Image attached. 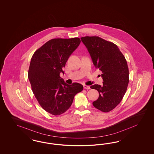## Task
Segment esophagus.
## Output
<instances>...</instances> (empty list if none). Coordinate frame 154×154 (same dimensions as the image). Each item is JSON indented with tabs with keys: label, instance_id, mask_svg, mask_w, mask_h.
<instances>
[{
	"label": "esophagus",
	"instance_id": "1",
	"mask_svg": "<svg viewBox=\"0 0 154 154\" xmlns=\"http://www.w3.org/2000/svg\"><path fill=\"white\" fill-rule=\"evenodd\" d=\"M84 88L85 89H90V87L89 86H88V85H84Z\"/></svg>",
	"mask_w": 154,
	"mask_h": 154
}]
</instances>
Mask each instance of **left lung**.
Segmentation results:
<instances>
[{"instance_id":"8db88e82","label":"left lung","mask_w":154,"mask_h":154,"mask_svg":"<svg viewBox=\"0 0 154 154\" xmlns=\"http://www.w3.org/2000/svg\"><path fill=\"white\" fill-rule=\"evenodd\" d=\"M81 39L88 48L94 65L102 72V86L97 84L90 86L99 94L93 104L102 112H109L121 102L129 84L125 57L115 43L98 36H87Z\"/></svg>"}]
</instances>
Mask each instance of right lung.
Here are the masks:
<instances>
[{"label": "right lung", "instance_id": "obj_1", "mask_svg": "<svg viewBox=\"0 0 154 154\" xmlns=\"http://www.w3.org/2000/svg\"><path fill=\"white\" fill-rule=\"evenodd\" d=\"M79 38H54L34 53L28 71V79L40 106L46 112L58 116L72 105L75 94L84 89L81 84L68 85L61 79L63 68L80 44Z\"/></svg>", "mask_w": 154, "mask_h": 154}]
</instances>
